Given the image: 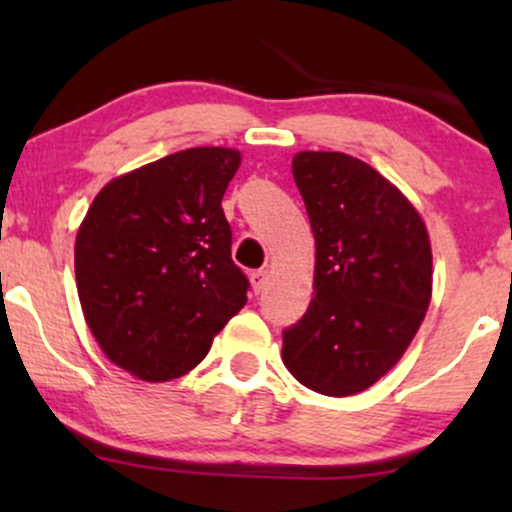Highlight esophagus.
I'll use <instances>...</instances> for the list:
<instances>
[{
  "label": "esophagus",
  "instance_id": "esophagus-1",
  "mask_svg": "<svg viewBox=\"0 0 512 512\" xmlns=\"http://www.w3.org/2000/svg\"><path fill=\"white\" fill-rule=\"evenodd\" d=\"M250 284H252V291L260 293L264 286H267V272L264 269H257V272L250 274Z\"/></svg>",
  "mask_w": 512,
  "mask_h": 512
}]
</instances>
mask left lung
Returning <instances> with one entry per match:
<instances>
[{"instance_id": "obj_1", "label": "left lung", "mask_w": 512, "mask_h": 512, "mask_svg": "<svg viewBox=\"0 0 512 512\" xmlns=\"http://www.w3.org/2000/svg\"><path fill=\"white\" fill-rule=\"evenodd\" d=\"M291 168L315 236V296L281 356L298 383L349 397L378 383L419 332L431 240L414 204L368 163L298 151Z\"/></svg>"}]
</instances>
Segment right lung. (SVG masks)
Wrapping results in <instances>:
<instances>
[{
	"label": "right lung",
	"instance_id": "right-lung-1",
	"mask_svg": "<svg viewBox=\"0 0 512 512\" xmlns=\"http://www.w3.org/2000/svg\"><path fill=\"white\" fill-rule=\"evenodd\" d=\"M240 151L195 146L113 178L74 243L86 325L103 354L146 383L180 378L248 303L221 199Z\"/></svg>",
	"mask_w": 512,
	"mask_h": 512
}]
</instances>
